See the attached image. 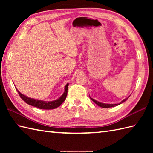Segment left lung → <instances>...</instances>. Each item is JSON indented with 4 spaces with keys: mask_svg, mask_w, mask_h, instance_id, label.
Returning <instances> with one entry per match:
<instances>
[{
    "mask_svg": "<svg viewBox=\"0 0 153 153\" xmlns=\"http://www.w3.org/2000/svg\"><path fill=\"white\" fill-rule=\"evenodd\" d=\"M90 99H91L93 101L95 102L96 105H97L98 106H100V107H102V108H110V107H114V106H117V105H120V104H122V102H125L126 100L128 99V98H127V99H125L124 100H123L122 101L120 102V103H119V104H104V103H101V102H98V101H97L96 100H95V99H92V98H91L90 97Z\"/></svg>",
    "mask_w": 153,
    "mask_h": 153,
    "instance_id": "8db88e82",
    "label": "left lung"
}]
</instances>
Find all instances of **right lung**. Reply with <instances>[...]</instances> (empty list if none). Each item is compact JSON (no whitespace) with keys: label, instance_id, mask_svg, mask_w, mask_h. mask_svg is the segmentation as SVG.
I'll return each mask as SVG.
<instances>
[{"label":"right lung","instance_id":"obj_1","mask_svg":"<svg viewBox=\"0 0 153 153\" xmlns=\"http://www.w3.org/2000/svg\"><path fill=\"white\" fill-rule=\"evenodd\" d=\"M69 84L67 83L66 85L65 86V91L63 95H62L59 99L57 100H53V101H50V102H46V101H43V100H39L37 99H33L31 98H29V97L25 96L22 94L19 91L17 90V91L19 94V97H21V99L24 100V102H26L28 105L31 106H33L35 107H37L40 109H44V110H51V109H54L57 108V107L59 106L62 105L65 100H66L67 93H68V87Z\"/></svg>","mask_w":153,"mask_h":153}]
</instances>
